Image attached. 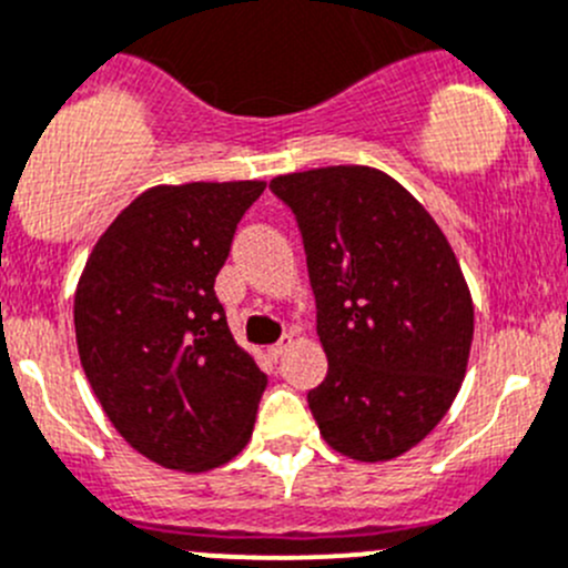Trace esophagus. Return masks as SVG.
Returning a JSON list of instances; mask_svg holds the SVG:
<instances>
[{"mask_svg": "<svg viewBox=\"0 0 568 568\" xmlns=\"http://www.w3.org/2000/svg\"><path fill=\"white\" fill-rule=\"evenodd\" d=\"M291 344H294V338H291V335H283V338H280L277 344H272V346H268V349H266L268 357H272V361H277V357H283V352L288 349Z\"/></svg>", "mask_w": 568, "mask_h": 568, "instance_id": "obj_1", "label": "esophagus"}]
</instances>
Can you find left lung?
Instances as JSON below:
<instances>
[{
  "label": "left lung",
  "mask_w": 568,
  "mask_h": 568,
  "mask_svg": "<svg viewBox=\"0 0 568 568\" xmlns=\"http://www.w3.org/2000/svg\"><path fill=\"white\" fill-rule=\"evenodd\" d=\"M307 255L327 377L307 394L335 453L394 460L436 430L466 377L475 305L436 219L372 166L280 174Z\"/></svg>",
  "instance_id": "1"
}]
</instances>
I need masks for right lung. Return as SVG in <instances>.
Instances as JSON below:
<instances>
[{
    "mask_svg": "<svg viewBox=\"0 0 568 568\" xmlns=\"http://www.w3.org/2000/svg\"><path fill=\"white\" fill-rule=\"evenodd\" d=\"M263 180L155 185L113 219L74 294L80 363L126 444L211 471L252 438L266 374L235 344L213 283Z\"/></svg>",
    "mask_w": 568,
    "mask_h": 568,
    "instance_id": "obj_1",
    "label": "right lung"
}]
</instances>
